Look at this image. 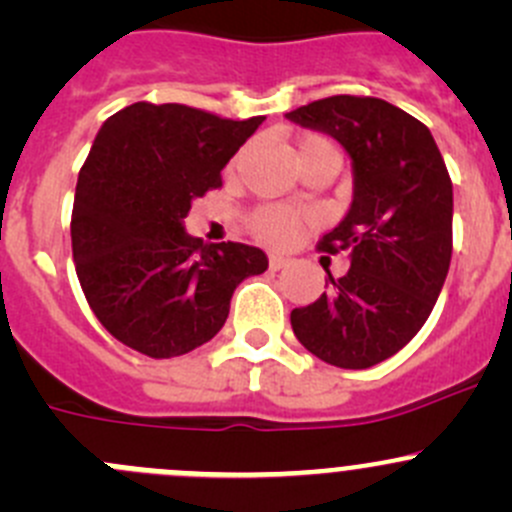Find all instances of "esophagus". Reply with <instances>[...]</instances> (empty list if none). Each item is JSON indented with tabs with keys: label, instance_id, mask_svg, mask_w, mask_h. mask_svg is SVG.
Segmentation results:
<instances>
[{
	"label": "esophagus",
	"instance_id": "1",
	"mask_svg": "<svg viewBox=\"0 0 512 512\" xmlns=\"http://www.w3.org/2000/svg\"><path fill=\"white\" fill-rule=\"evenodd\" d=\"M289 265V260L287 257H282V255H270V270H282V267H287Z\"/></svg>",
	"mask_w": 512,
	"mask_h": 512
}]
</instances>
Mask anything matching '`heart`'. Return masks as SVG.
Here are the masks:
<instances>
[{
	"instance_id": "obj_1",
	"label": "heart",
	"mask_w": 512,
	"mask_h": 512,
	"mask_svg": "<svg viewBox=\"0 0 512 512\" xmlns=\"http://www.w3.org/2000/svg\"><path fill=\"white\" fill-rule=\"evenodd\" d=\"M322 158L339 160L337 146L327 136L309 133V136H304L297 143L299 168H304L309 163H317ZM247 225H250L252 235L265 242V245L287 247L302 235L304 227H307V218L299 210L285 208V205H260L257 210H252V215L247 218Z\"/></svg>"
}]
</instances>
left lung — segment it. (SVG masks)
Listing matches in <instances>:
<instances>
[{
	"instance_id": "1",
	"label": "left lung",
	"mask_w": 512,
	"mask_h": 512,
	"mask_svg": "<svg viewBox=\"0 0 512 512\" xmlns=\"http://www.w3.org/2000/svg\"><path fill=\"white\" fill-rule=\"evenodd\" d=\"M337 138L352 158L354 200L319 240L347 252L349 272L317 302L292 309L294 337L339 369H369L426 324L453 252V183L431 131L371 96H329L287 113Z\"/></svg>"
}]
</instances>
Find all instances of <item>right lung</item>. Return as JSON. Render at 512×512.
Wrapping results in <instances>:
<instances>
[{
	"label": "right lung",
	"instance_id": "obj_1",
	"mask_svg": "<svg viewBox=\"0 0 512 512\" xmlns=\"http://www.w3.org/2000/svg\"><path fill=\"white\" fill-rule=\"evenodd\" d=\"M262 121L138 101L101 126L79 170L71 250L86 302L121 344L151 359L193 352L223 329L235 287L267 270L260 247L205 245L183 227Z\"/></svg>",
	"mask_w": 512,
	"mask_h": 512
}]
</instances>
